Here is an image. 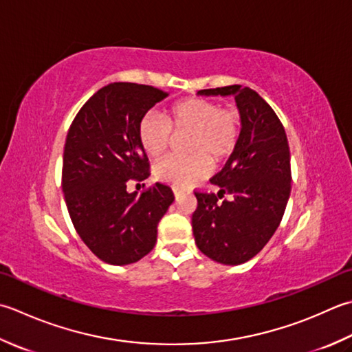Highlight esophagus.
<instances>
[{"instance_id": "obj_1", "label": "esophagus", "mask_w": 352, "mask_h": 352, "mask_svg": "<svg viewBox=\"0 0 352 352\" xmlns=\"http://www.w3.org/2000/svg\"><path fill=\"white\" fill-rule=\"evenodd\" d=\"M174 195H175V198L178 199L182 197V190H178V189H174Z\"/></svg>"}]
</instances>
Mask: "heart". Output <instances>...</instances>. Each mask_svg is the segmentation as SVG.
I'll list each match as a JSON object with an SVG mask.
<instances>
[{
  "label": "heart",
  "instance_id": "b5f03b06",
  "mask_svg": "<svg viewBox=\"0 0 352 352\" xmlns=\"http://www.w3.org/2000/svg\"><path fill=\"white\" fill-rule=\"evenodd\" d=\"M241 116L233 108L209 99L189 98L175 102L166 119L143 116L137 128L142 149L157 158L169 149L174 135H188L186 158H166L154 168L157 180L175 188L195 184L210 172V162L221 163L236 149L241 139Z\"/></svg>",
  "mask_w": 352,
  "mask_h": 352
}]
</instances>
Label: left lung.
Listing matches in <instances>:
<instances>
[{"label":"left lung","instance_id":"1","mask_svg":"<svg viewBox=\"0 0 352 352\" xmlns=\"http://www.w3.org/2000/svg\"><path fill=\"white\" fill-rule=\"evenodd\" d=\"M198 94L233 96L243 128L226 166L210 178L218 194L195 192V243L199 252L219 264H244L274 235L290 198L287 134L273 108L249 87L199 89Z\"/></svg>","mask_w":352,"mask_h":352}]
</instances>
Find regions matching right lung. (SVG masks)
Segmentation results:
<instances>
[{"label": "right lung", "mask_w": 352, "mask_h": 352, "mask_svg": "<svg viewBox=\"0 0 352 352\" xmlns=\"http://www.w3.org/2000/svg\"><path fill=\"white\" fill-rule=\"evenodd\" d=\"M166 91L131 82L100 88L79 109L68 129L62 190L76 232L103 263H137L154 249L157 226L174 194L155 183L139 195L129 180L149 175L137 128Z\"/></svg>", "instance_id": "right-lung-1"}]
</instances>
